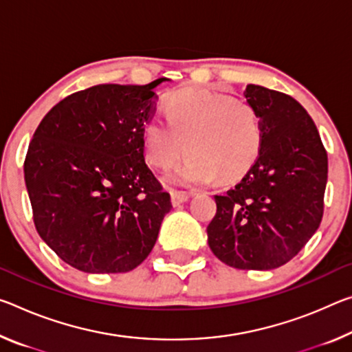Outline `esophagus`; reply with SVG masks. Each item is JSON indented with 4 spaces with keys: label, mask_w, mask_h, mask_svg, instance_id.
Returning a JSON list of instances; mask_svg holds the SVG:
<instances>
[{
    "label": "esophagus",
    "mask_w": 352,
    "mask_h": 352,
    "mask_svg": "<svg viewBox=\"0 0 352 352\" xmlns=\"http://www.w3.org/2000/svg\"><path fill=\"white\" fill-rule=\"evenodd\" d=\"M188 199H189V196H186V194H183V192H172L170 194V200H172V205H174V206H178L180 204H185Z\"/></svg>",
    "instance_id": "34e87169"
}]
</instances>
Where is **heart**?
Masks as SVG:
<instances>
[{
    "label": "heart",
    "instance_id": "heart-1",
    "mask_svg": "<svg viewBox=\"0 0 352 352\" xmlns=\"http://www.w3.org/2000/svg\"><path fill=\"white\" fill-rule=\"evenodd\" d=\"M164 120L152 117L142 131V144L150 166L169 170L172 185L194 186L243 177L258 158L261 128L255 109L248 102L211 89L188 87L166 98Z\"/></svg>",
    "mask_w": 352,
    "mask_h": 352
}]
</instances>
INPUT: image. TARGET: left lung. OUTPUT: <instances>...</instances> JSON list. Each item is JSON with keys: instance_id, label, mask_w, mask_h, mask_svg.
<instances>
[{"instance_id": "8db88e82", "label": "left lung", "mask_w": 352, "mask_h": 352, "mask_svg": "<svg viewBox=\"0 0 352 352\" xmlns=\"http://www.w3.org/2000/svg\"><path fill=\"white\" fill-rule=\"evenodd\" d=\"M258 117V158L235 188L214 196L208 246L236 270H274L296 256L321 224L327 153L315 122L283 92L248 85Z\"/></svg>"}]
</instances>
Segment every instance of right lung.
<instances>
[{"instance_id": "1", "label": "right lung", "mask_w": 352, "mask_h": 352, "mask_svg": "<svg viewBox=\"0 0 352 352\" xmlns=\"http://www.w3.org/2000/svg\"><path fill=\"white\" fill-rule=\"evenodd\" d=\"M166 80L92 86L38 124L25 183L37 233L67 265L128 272L152 252L172 204L144 160L142 131Z\"/></svg>"}]
</instances>
